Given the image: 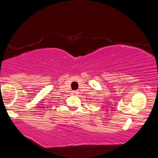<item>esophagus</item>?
I'll use <instances>...</instances> for the list:
<instances>
[{
    "label": "esophagus",
    "mask_w": 158,
    "mask_h": 158,
    "mask_svg": "<svg viewBox=\"0 0 158 158\" xmlns=\"http://www.w3.org/2000/svg\"><path fill=\"white\" fill-rule=\"evenodd\" d=\"M73 94H74L75 95H77V94H79V93H78V91H77V90H75V91L73 92Z\"/></svg>",
    "instance_id": "esophagus-1"
}]
</instances>
